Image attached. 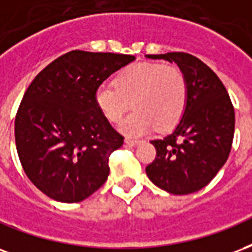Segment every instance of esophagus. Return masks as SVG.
<instances>
[{
    "mask_svg": "<svg viewBox=\"0 0 252 252\" xmlns=\"http://www.w3.org/2000/svg\"><path fill=\"white\" fill-rule=\"evenodd\" d=\"M125 142L127 145H131V146H135V145H138L141 141L139 139H131V138H126L125 139Z\"/></svg>",
    "mask_w": 252,
    "mask_h": 252,
    "instance_id": "obj_1",
    "label": "esophagus"
}]
</instances>
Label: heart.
I'll list each match as a JSON object with an SVG mask.
<instances>
[{
    "label": "heart",
    "instance_id": "heart-1",
    "mask_svg": "<svg viewBox=\"0 0 252 252\" xmlns=\"http://www.w3.org/2000/svg\"><path fill=\"white\" fill-rule=\"evenodd\" d=\"M187 80L173 64L138 63L128 65L115 79L96 90L95 100L106 118L118 124L133 106L134 111L121 125L128 135H141L158 126L173 127L187 104Z\"/></svg>",
    "mask_w": 252,
    "mask_h": 252
}]
</instances>
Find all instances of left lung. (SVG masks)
<instances>
[{
    "label": "left lung",
    "mask_w": 252,
    "mask_h": 252,
    "mask_svg": "<svg viewBox=\"0 0 252 252\" xmlns=\"http://www.w3.org/2000/svg\"><path fill=\"white\" fill-rule=\"evenodd\" d=\"M174 62L187 80L183 118L165 138L153 139L157 156L146 166L152 183L169 193L188 194L208 185L228 158L235 131V111L218 75L185 52L146 55Z\"/></svg>",
    "instance_id": "8db88e82"
}]
</instances>
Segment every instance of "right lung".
Returning <instances> with one entry per match:
<instances>
[{"mask_svg":"<svg viewBox=\"0 0 252 252\" xmlns=\"http://www.w3.org/2000/svg\"><path fill=\"white\" fill-rule=\"evenodd\" d=\"M131 55L71 51L44 68L18 106L14 138L28 179L62 203H79L110 173L108 158L124 135L108 124L95 94Z\"/></svg>","mask_w":252,"mask_h":252,"instance_id":"obj_1","label":"right lung"}]
</instances>
